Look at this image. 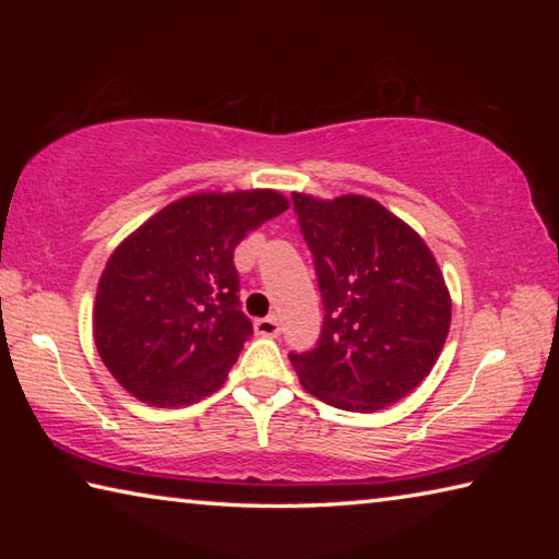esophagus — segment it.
Instances as JSON below:
<instances>
[{
  "label": "esophagus",
  "instance_id": "34e87169",
  "mask_svg": "<svg viewBox=\"0 0 559 559\" xmlns=\"http://www.w3.org/2000/svg\"><path fill=\"white\" fill-rule=\"evenodd\" d=\"M253 328H257V335H261V337H278V333H281V323L276 316L259 318L257 323H253Z\"/></svg>",
  "mask_w": 559,
  "mask_h": 559
}]
</instances>
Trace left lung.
<instances>
[{
	"label": "left lung",
	"instance_id": "obj_1",
	"mask_svg": "<svg viewBox=\"0 0 559 559\" xmlns=\"http://www.w3.org/2000/svg\"><path fill=\"white\" fill-rule=\"evenodd\" d=\"M325 318L313 349L290 353L300 384L345 412L384 409L437 365L451 296L429 246L370 197L293 192Z\"/></svg>",
	"mask_w": 559,
	"mask_h": 559
}]
</instances>
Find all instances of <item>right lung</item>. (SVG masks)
<instances>
[{"label": "right lung", "mask_w": 559, "mask_h": 559, "mask_svg": "<svg viewBox=\"0 0 559 559\" xmlns=\"http://www.w3.org/2000/svg\"><path fill=\"white\" fill-rule=\"evenodd\" d=\"M286 210L273 189L182 197L112 251L98 281L93 337L120 386L163 409L219 390L253 335L234 249Z\"/></svg>", "instance_id": "obj_1"}]
</instances>
